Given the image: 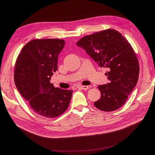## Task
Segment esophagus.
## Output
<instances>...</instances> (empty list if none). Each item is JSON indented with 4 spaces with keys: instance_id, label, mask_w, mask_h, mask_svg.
<instances>
[{
    "instance_id": "34e87169",
    "label": "esophagus",
    "mask_w": 155,
    "mask_h": 155,
    "mask_svg": "<svg viewBox=\"0 0 155 155\" xmlns=\"http://www.w3.org/2000/svg\"><path fill=\"white\" fill-rule=\"evenodd\" d=\"M91 85H85V86H80L79 88H82V90H87V89H89L91 88Z\"/></svg>"
}]
</instances>
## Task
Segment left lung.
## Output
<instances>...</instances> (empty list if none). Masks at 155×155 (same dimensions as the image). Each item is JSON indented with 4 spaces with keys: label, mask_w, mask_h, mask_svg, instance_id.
Returning <instances> with one entry per match:
<instances>
[{
    "label": "left lung",
    "mask_w": 155,
    "mask_h": 155,
    "mask_svg": "<svg viewBox=\"0 0 155 155\" xmlns=\"http://www.w3.org/2000/svg\"><path fill=\"white\" fill-rule=\"evenodd\" d=\"M77 45L99 64L108 68L109 83L99 85L101 97L94 105L103 111L123 106L136 87L140 73L137 56L128 41L115 29H108L81 38Z\"/></svg>",
    "instance_id": "8db88e82"
}]
</instances>
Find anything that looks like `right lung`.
<instances>
[{
  "mask_svg": "<svg viewBox=\"0 0 155 155\" xmlns=\"http://www.w3.org/2000/svg\"><path fill=\"white\" fill-rule=\"evenodd\" d=\"M64 44V40L58 39L31 40L22 48L16 60L15 86L32 109L43 117L60 116L71 101V90L55 88L50 83Z\"/></svg>",
  "mask_w": 155,
  "mask_h": 155,
  "instance_id": "obj_1",
  "label": "right lung"
}]
</instances>
